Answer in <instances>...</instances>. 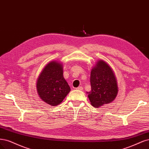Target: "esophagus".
Masks as SVG:
<instances>
[{"instance_id": "obj_1", "label": "esophagus", "mask_w": 149, "mask_h": 149, "mask_svg": "<svg viewBox=\"0 0 149 149\" xmlns=\"http://www.w3.org/2000/svg\"><path fill=\"white\" fill-rule=\"evenodd\" d=\"M76 90H83V87H79L77 88H76Z\"/></svg>"}]
</instances>
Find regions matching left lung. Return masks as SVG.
Instances as JSON below:
<instances>
[{
    "label": "left lung",
    "instance_id": "1",
    "mask_svg": "<svg viewBox=\"0 0 149 149\" xmlns=\"http://www.w3.org/2000/svg\"><path fill=\"white\" fill-rule=\"evenodd\" d=\"M91 91L88 97L93 107L98 108L110 103L118 94L117 81L112 69L103 60H99L90 74Z\"/></svg>",
    "mask_w": 149,
    "mask_h": 149
}]
</instances>
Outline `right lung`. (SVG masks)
Returning a JSON list of instances; mask_svg holds the SVG:
<instances>
[{"instance_id":"obj_1","label":"right lung","mask_w":149,"mask_h":149,"mask_svg":"<svg viewBox=\"0 0 149 149\" xmlns=\"http://www.w3.org/2000/svg\"><path fill=\"white\" fill-rule=\"evenodd\" d=\"M37 92L40 98L54 107L63 101L70 88L63 76L62 65L57 61H51L41 72L36 83Z\"/></svg>"}]
</instances>
